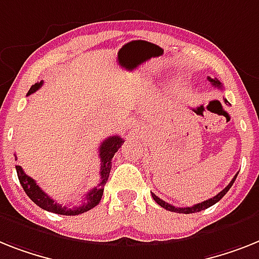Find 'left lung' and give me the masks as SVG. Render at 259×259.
Instances as JSON below:
<instances>
[{
	"label": "left lung",
	"instance_id": "obj_1",
	"mask_svg": "<svg viewBox=\"0 0 259 259\" xmlns=\"http://www.w3.org/2000/svg\"><path fill=\"white\" fill-rule=\"evenodd\" d=\"M208 80L214 87H217V89L222 90V84H221V82H220L219 79H215V78L213 79V78H210V76H208ZM225 103L229 104V102H228V100L225 99ZM237 175H238V173H237ZM237 175L234 177H233V180L230 181L229 185H228V187H226L225 189H222V191L220 192L219 194H215L214 197L209 198V200H206V201L200 202V204L193 205V206H187V208H177V206H173V205H170V204H168V202L163 201V200H161V198H160V197H157V196H156L155 193H152V197H153V200H155V201L157 202V204H159L160 206H161V208L166 209V210L175 211V213H184V214H189V213H196V211H201V210H204V209H206V208H209V206H211V205H214L215 202H219L220 200H221V198L224 197V196H225L226 193H228V191H229L230 187H232V185H233L234 180H236V179H237Z\"/></svg>",
	"mask_w": 259,
	"mask_h": 259
}]
</instances>
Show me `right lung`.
I'll use <instances>...</instances> for the list:
<instances>
[{"label": "right lung", "instance_id": "obj_1", "mask_svg": "<svg viewBox=\"0 0 259 259\" xmlns=\"http://www.w3.org/2000/svg\"><path fill=\"white\" fill-rule=\"evenodd\" d=\"M42 84H44L42 80L35 83V84H33V86L30 87L27 95H31L33 93H35L37 90L40 89ZM123 143H124V140H123L120 136H116V135H115V136L107 138L106 140L100 144L99 147L100 183L98 184V187L93 188V189L86 194L83 204H80L79 206H75V208H67V206H62V205L57 204V202H55L54 200L49 196V194L45 193V192L38 187L34 179L27 176L26 173L23 172V169L21 168V166L16 165L18 180L19 183H21V185H22L25 193H26L27 196H29L30 200H31L34 204H37L39 208L45 209V210H48V211H51V213H57V214H63V215L82 214V213H84V211L95 208L96 205L100 202V200H102L104 185H106L107 180H108V176H110L111 161H112V157H114V155L117 152V149L120 148ZM16 160H17V156H16Z\"/></svg>", "mask_w": 259, "mask_h": 259}]
</instances>
